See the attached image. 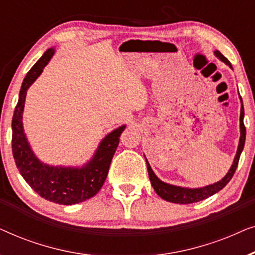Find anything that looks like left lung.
<instances>
[{
  "label": "left lung",
  "mask_w": 255,
  "mask_h": 255,
  "mask_svg": "<svg viewBox=\"0 0 255 255\" xmlns=\"http://www.w3.org/2000/svg\"><path fill=\"white\" fill-rule=\"evenodd\" d=\"M214 53L219 60L228 65L230 68H232L230 61L221 53V52L215 51ZM239 99H240V102H242V108H240V120H239L240 121V138H239L238 148H237L236 156L235 159H233V162L231 167H230L229 172L226 173L225 176L223 177L222 180H219L218 182H215L212 184H209V186L200 187V188H186V187L174 186V184L166 183L155 175V173L153 172L151 166H149V162L147 161V159H146V156L144 155L146 160V165H147L149 181H151L153 189L155 190V193L158 194L162 200H165L167 202H172V203H179V204L196 203V202L203 201L205 198L210 197L214 194L218 193L219 190H222L223 188L230 182V180L232 179L233 174L236 172L237 166H238L240 154H242L244 149V145H245V139H246V128H245V125H244V115H245V113H244L242 97L239 96Z\"/></svg>",
  "instance_id": "obj_1"
}]
</instances>
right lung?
<instances>
[{
    "label": "right lung",
    "mask_w": 255,
    "mask_h": 255,
    "mask_svg": "<svg viewBox=\"0 0 255 255\" xmlns=\"http://www.w3.org/2000/svg\"><path fill=\"white\" fill-rule=\"evenodd\" d=\"M54 52V47L48 48L23 80L11 123L12 155L20 175L38 195L54 203L72 205L89 200L102 188L120 144V137L127 125H122L108 133L90 160L82 166H53L38 159L24 132V104L27 89L40 76Z\"/></svg>",
    "instance_id": "right-lung-1"
}]
</instances>
